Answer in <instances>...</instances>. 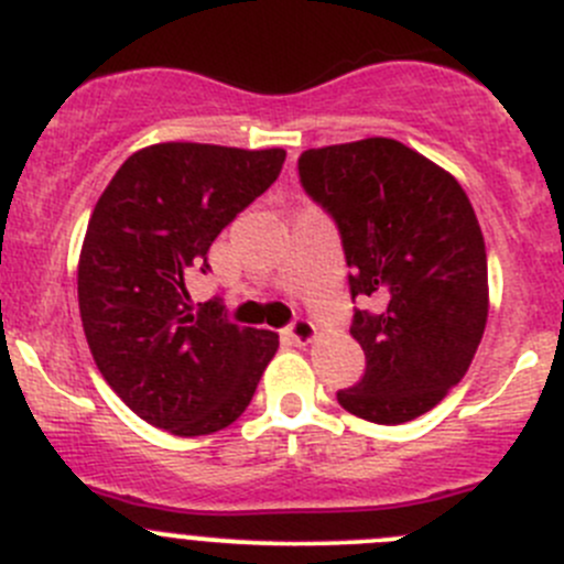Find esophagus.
<instances>
[{
  "instance_id": "34e87169",
  "label": "esophagus",
  "mask_w": 564,
  "mask_h": 564,
  "mask_svg": "<svg viewBox=\"0 0 564 564\" xmlns=\"http://www.w3.org/2000/svg\"><path fill=\"white\" fill-rule=\"evenodd\" d=\"M289 338L297 346H308L316 340V324L311 318L297 316L292 324H289Z\"/></svg>"
}]
</instances>
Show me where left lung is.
I'll use <instances>...</instances> for the list:
<instances>
[{"instance_id": "left-lung-1", "label": "left lung", "mask_w": 564, "mask_h": 564, "mask_svg": "<svg viewBox=\"0 0 564 564\" xmlns=\"http://www.w3.org/2000/svg\"><path fill=\"white\" fill-rule=\"evenodd\" d=\"M300 182L338 224L351 297L379 305L355 311L366 373L338 403L379 425L420 417L464 379L486 329V242L469 196L382 135L305 150Z\"/></svg>"}]
</instances>
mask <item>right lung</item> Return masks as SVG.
<instances>
[{
	"instance_id": "obj_1",
	"label": "right lung",
	"mask_w": 564,
	"mask_h": 564,
	"mask_svg": "<svg viewBox=\"0 0 564 564\" xmlns=\"http://www.w3.org/2000/svg\"><path fill=\"white\" fill-rule=\"evenodd\" d=\"M286 150L166 141L133 152L89 215L78 311L95 366L155 429L207 436L235 423L278 351L272 329L193 311L185 281L215 237L281 174Z\"/></svg>"
}]
</instances>
